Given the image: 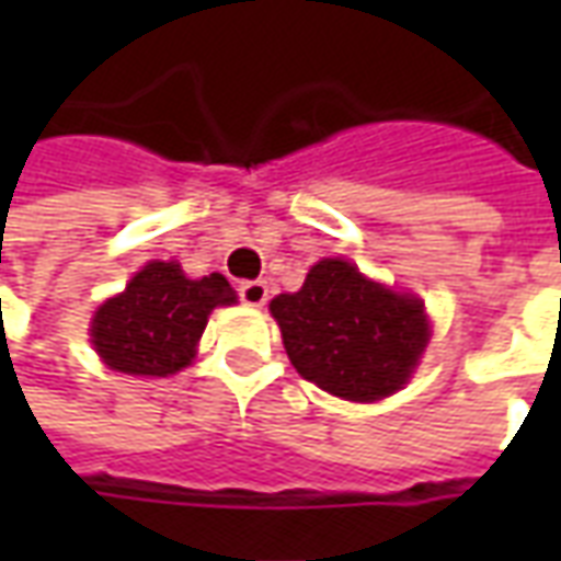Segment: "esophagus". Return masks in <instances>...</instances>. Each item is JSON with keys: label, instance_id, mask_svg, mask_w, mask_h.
Here are the masks:
<instances>
[{"label": "esophagus", "instance_id": "1", "mask_svg": "<svg viewBox=\"0 0 561 561\" xmlns=\"http://www.w3.org/2000/svg\"><path fill=\"white\" fill-rule=\"evenodd\" d=\"M240 300H243L245 306H264L270 300V285L267 282H240Z\"/></svg>", "mask_w": 561, "mask_h": 561}]
</instances>
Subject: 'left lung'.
<instances>
[{
	"label": "left lung",
	"instance_id": "1",
	"mask_svg": "<svg viewBox=\"0 0 561 561\" xmlns=\"http://www.w3.org/2000/svg\"><path fill=\"white\" fill-rule=\"evenodd\" d=\"M294 369L333 397L385 400L412 378L430 342L414 294L366 279L345 257H324L300 291L270 300Z\"/></svg>",
	"mask_w": 561,
	"mask_h": 561
}]
</instances>
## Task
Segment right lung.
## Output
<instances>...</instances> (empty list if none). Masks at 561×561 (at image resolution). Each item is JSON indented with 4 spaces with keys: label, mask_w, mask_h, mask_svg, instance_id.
Returning a JSON list of instances; mask_svg holds the SVG:
<instances>
[{
    "label": "right lung",
    "mask_w": 561,
    "mask_h": 561,
    "mask_svg": "<svg viewBox=\"0 0 561 561\" xmlns=\"http://www.w3.org/2000/svg\"><path fill=\"white\" fill-rule=\"evenodd\" d=\"M231 304L237 294L221 273L188 279L176 261H149L95 309L90 342L116 373L168 378L192 364L209 312Z\"/></svg>",
    "instance_id": "1"
}]
</instances>
